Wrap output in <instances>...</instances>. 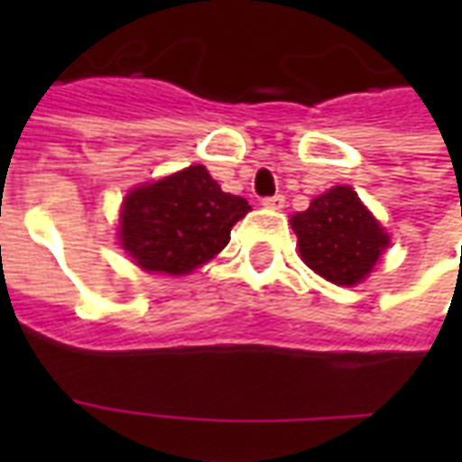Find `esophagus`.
Segmentation results:
<instances>
[{
  "mask_svg": "<svg viewBox=\"0 0 462 462\" xmlns=\"http://www.w3.org/2000/svg\"><path fill=\"white\" fill-rule=\"evenodd\" d=\"M261 203L266 206V208H273V210H281L285 206V196L282 194H275V196H266V199H261Z\"/></svg>",
  "mask_w": 462,
  "mask_h": 462,
  "instance_id": "34e87169",
  "label": "esophagus"
}]
</instances>
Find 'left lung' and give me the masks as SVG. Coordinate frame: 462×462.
<instances>
[{
  "label": "left lung",
  "mask_w": 462,
  "mask_h": 462,
  "mask_svg": "<svg viewBox=\"0 0 462 462\" xmlns=\"http://www.w3.org/2000/svg\"><path fill=\"white\" fill-rule=\"evenodd\" d=\"M300 256L314 273L336 285H357L372 273L388 235L352 187H333L290 217Z\"/></svg>",
  "instance_id": "left-lung-1"
}]
</instances>
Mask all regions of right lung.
Masks as SVG:
<instances>
[{
    "instance_id": "1",
    "label": "right lung",
    "mask_w": 462,
    "mask_h": 462,
    "mask_svg": "<svg viewBox=\"0 0 462 462\" xmlns=\"http://www.w3.org/2000/svg\"><path fill=\"white\" fill-rule=\"evenodd\" d=\"M252 210L225 194L203 165L141 184L119 213V245L148 273L187 275L230 242L232 225Z\"/></svg>"
}]
</instances>
